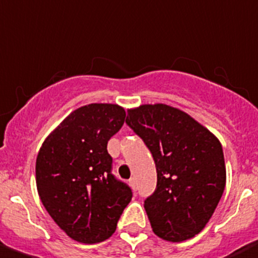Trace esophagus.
<instances>
[{
  "label": "esophagus",
  "instance_id": "esophagus-1",
  "mask_svg": "<svg viewBox=\"0 0 258 258\" xmlns=\"http://www.w3.org/2000/svg\"><path fill=\"white\" fill-rule=\"evenodd\" d=\"M129 184H131V186L133 189H137V181H136V177H132V179L129 180Z\"/></svg>",
  "mask_w": 258,
  "mask_h": 258
}]
</instances>
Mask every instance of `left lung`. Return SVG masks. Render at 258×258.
Here are the masks:
<instances>
[{"label":"left lung","mask_w":258,"mask_h":258,"mask_svg":"<svg viewBox=\"0 0 258 258\" xmlns=\"http://www.w3.org/2000/svg\"><path fill=\"white\" fill-rule=\"evenodd\" d=\"M125 122L155 162L156 188L145 200L154 234L179 243L201 232L226 186L221 142L188 113L166 104L131 109Z\"/></svg>","instance_id":"obj_1"}]
</instances>
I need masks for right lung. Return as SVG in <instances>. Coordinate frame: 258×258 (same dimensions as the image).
Segmentation results:
<instances>
[{
    "label": "right lung",
    "mask_w": 258,
    "mask_h": 258,
    "mask_svg": "<svg viewBox=\"0 0 258 258\" xmlns=\"http://www.w3.org/2000/svg\"><path fill=\"white\" fill-rule=\"evenodd\" d=\"M125 116L117 104L83 105L48 136L37 154L36 186L44 208L79 243L112 236L133 196L112 173L107 151Z\"/></svg>",
    "instance_id": "1"
}]
</instances>
